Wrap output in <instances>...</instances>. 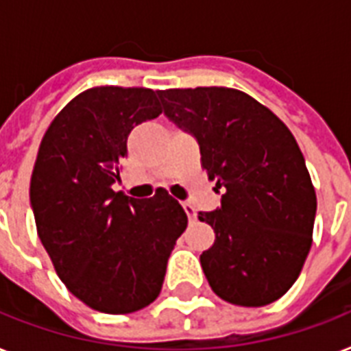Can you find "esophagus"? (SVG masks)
Returning a JSON list of instances; mask_svg holds the SVG:
<instances>
[{
	"mask_svg": "<svg viewBox=\"0 0 351 351\" xmlns=\"http://www.w3.org/2000/svg\"><path fill=\"white\" fill-rule=\"evenodd\" d=\"M182 208H184V211H186V213H187L189 220H197V209L193 208V204L184 202V204H182Z\"/></svg>",
	"mask_w": 351,
	"mask_h": 351,
	"instance_id": "obj_1",
	"label": "esophagus"
}]
</instances>
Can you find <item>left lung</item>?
Masks as SVG:
<instances>
[{"label": "left lung", "mask_w": 351, "mask_h": 351, "mask_svg": "<svg viewBox=\"0 0 351 351\" xmlns=\"http://www.w3.org/2000/svg\"><path fill=\"white\" fill-rule=\"evenodd\" d=\"M165 117L197 138L202 167L222 189L198 213L215 231L200 255L209 286L237 306L288 291L311 247L317 197L291 131L267 107L228 87L158 90Z\"/></svg>", "instance_id": "8db88e82"}]
</instances>
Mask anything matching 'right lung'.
Instances as JSON below:
<instances>
[{"instance_id":"add662e5","label":"right lung","mask_w":351,"mask_h":351,"mask_svg":"<svg viewBox=\"0 0 351 351\" xmlns=\"http://www.w3.org/2000/svg\"><path fill=\"white\" fill-rule=\"evenodd\" d=\"M162 112L153 89L93 87L69 101L43 134L30 206L58 277L82 302L123 315L158 297L187 215L165 191L138 200L112 191L127 136Z\"/></svg>"}]
</instances>
